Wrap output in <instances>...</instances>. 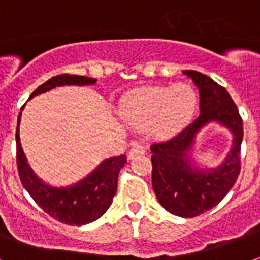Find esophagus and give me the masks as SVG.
Returning <instances> with one entry per match:
<instances>
[{
    "label": "esophagus",
    "mask_w": 260,
    "mask_h": 260,
    "mask_svg": "<svg viewBox=\"0 0 260 260\" xmlns=\"http://www.w3.org/2000/svg\"><path fill=\"white\" fill-rule=\"evenodd\" d=\"M144 152H146L144 146H142V144H134L132 148L129 150V152H128V158H129V159H134L135 156L139 155V154H144Z\"/></svg>",
    "instance_id": "obj_1"
}]
</instances>
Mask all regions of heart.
I'll list each match as a JSON object with an SVG mask.
<instances>
[{"label": "heart", "instance_id": "b5f03b06", "mask_svg": "<svg viewBox=\"0 0 260 260\" xmlns=\"http://www.w3.org/2000/svg\"><path fill=\"white\" fill-rule=\"evenodd\" d=\"M198 95L189 84L144 87L126 95L120 117L136 129H147L154 139H169L191 121Z\"/></svg>", "mask_w": 260, "mask_h": 260}]
</instances>
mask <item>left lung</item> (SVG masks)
Returning <instances> with one entry per match:
<instances>
[{
    "mask_svg": "<svg viewBox=\"0 0 260 260\" xmlns=\"http://www.w3.org/2000/svg\"><path fill=\"white\" fill-rule=\"evenodd\" d=\"M199 88L201 114L169 140L151 144L152 188L169 213L192 218L209 211L222 201L240 173L243 120L223 87L196 71H184ZM215 122L232 134V147L225 161L215 168H202L191 152L196 135Z\"/></svg>",
    "mask_w": 260,
    "mask_h": 260,
    "instance_id": "left-lung-1",
    "label": "left lung"
}]
</instances>
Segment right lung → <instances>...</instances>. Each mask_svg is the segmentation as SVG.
<instances>
[{"instance_id": "1", "label": "right lung", "mask_w": 260, "mask_h": 260, "mask_svg": "<svg viewBox=\"0 0 260 260\" xmlns=\"http://www.w3.org/2000/svg\"><path fill=\"white\" fill-rule=\"evenodd\" d=\"M96 79L79 75H58L49 79L42 86L34 91L29 99L61 86H90ZM24 108V106H23ZM21 108V110H23ZM20 117L16 129V147H17V170L25 191L28 192L35 203L45 210L50 217L67 225L80 226L98 219L110 207L117 191V180L121 168L126 164V156H112L99 164L90 174L77 183L67 187H54L43 181L29 166L20 143Z\"/></svg>"}]
</instances>
